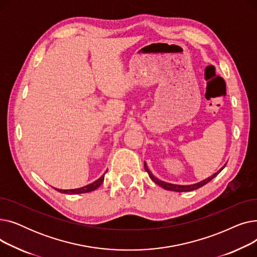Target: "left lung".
I'll return each instance as SVG.
<instances>
[{
  "label": "left lung",
  "mask_w": 257,
  "mask_h": 257,
  "mask_svg": "<svg viewBox=\"0 0 257 257\" xmlns=\"http://www.w3.org/2000/svg\"><path fill=\"white\" fill-rule=\"evenodd\" d=\"M145 170L147 171V173L149 174V176H150V178L156 183V184H158L159 186H161L163 188H165V190H168V191H173V192H179V193H182V192H191V191H195V190H198V188H200V187H202L203 185H205L206 183H208L210 180H212L215 176H217V175L225 168V166L220 170V171H218L217 173H214L212 176H210V177H208L207 179H205V180H203V181H201V182H198V183H196V184H192V185H178V184H172V183H168V182H165V181H161V180H159V179H157L154 175L150 172V170L148 169V167H147V164L145 163Z\"/></svg>",
  "instance_id": "left-lung-1"
}]
</instances>
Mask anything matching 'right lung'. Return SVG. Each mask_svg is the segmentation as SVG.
<instances>
[{
    "label": "right lung",
    "mask_w": 257,
    "mask_h": 257,
    "mask_svg": "<svg viewBox=\"0 0 257 257\" xmlns=\"http://www.w3.org/2000/svg\"><path fill=\"white\" fill-rule=\"evenodd\" d=\"M104 181V175L101 176L98 180H96L94 182L87 184L83 187H80V188H75V190H59V188H55L56 191L63 193V194H69V195H74V194H84V193H89L92 192L94 190H97V188L103 183Z\"/></svg>",
    "instance_id": "1"
}]
</instances>
